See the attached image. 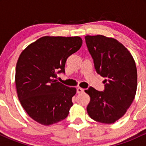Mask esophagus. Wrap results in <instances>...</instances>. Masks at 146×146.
Wrapping results in <instances>:
<instances>
[{"instance_id": "obj_1", "label": "esophagus", "mask_w": 146, "mask_h": 146, "mask_svg": "<svg viewBox=\"0 0 146 146\" xmlns=\"http://www.w3.org/2000/svg\"><path fill=\"white\" fill-rule=\"evenodd\" d=\"M84 91V90L83 88H80V87H79V88H77V93H79V94H80V93H83Z\"/></svg>"}]
</instances>
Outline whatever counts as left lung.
<instances>
[{
    "label": "left lung",
    "mask_w": 146,
    "mask_h": 146,
    "mask_svg": "<svg viewBox=\"0 0 146 146\" xmlns=\"http://www.w3.org/2000/svg\"><path fill=\"white\" fill-rule=\"evenodd\" d=\"M85 41L96 72L105 78L103 91L90 86L85 90L90 98L87 112L95 121L113 123L123 116L135 99V62L128 50L114 38L86 36Z\"/></svg>",
    "instance_id": "1"
}]
</instances>
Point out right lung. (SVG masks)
<instances>
[{
    "label": "right lung",
    "instance_id": "add662e5",
    "mask_svg": "<svg viewBox=\"0 0 146 146\" xmlns=\"http://www.w3.org/2000/svg\"><path fill=\"white\" fill-rule=\"evenodd\" d=\"M82 40L75 37H42L21 53L16 67V90L22 106L33 120L49 125L64 119L76 88L56 80L65 73L66 59Z\"/></svg>",
    "mask_w": 146,
    "mask_h": 146
}]
</instances>
